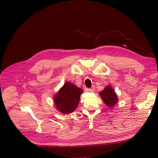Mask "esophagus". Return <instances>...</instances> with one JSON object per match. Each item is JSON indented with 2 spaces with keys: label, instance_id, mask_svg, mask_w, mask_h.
I'll use <instances>...</instances> for the list:
<instances>
[{
  "label": "esophagus",
  "instance_id": "34e87169",
  "mask_svg": "<svg viewBox=\"0 0 158 158\" xmlns=\"http://www.w3.org/2000/svg\"><path fill=\"white\" fill-rule=\"evenodd\" d=\"M94 90H95V88H94V87H92V88L88 89V91H89V92H94Z\"/></svg>",
  "mask_w": 158,
  "mask_h": 158
}]
</instances>
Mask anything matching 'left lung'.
<instances>
[{"label":"left lung","mask_w":158,"mask_h":158,"mask_svg":"<svg viewBox=\"0 0 158 158\" xmlns=\"http://www.w3.org/2000/svg\"><path fill=\"white\" fill-rule=\"evenodd\" d=\"M100 95L105 105L111 108L114 105H115L118 101V98L115 92V90L110 85L106 86L102 92H100Z\"/></svg>","instance_id":"obj_1"}]
</instances>
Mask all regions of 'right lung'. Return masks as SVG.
<instances>
[{
	"mask_svg": "<svg viewBox=\"0 0 158 158\" xmlns=\"http://www.w3.org/2000/svg\"><path fill=\"white\" fill-rule=\"evenodd\" d=\"M83 89L70 82H66L54 96V103L60 112L69 114L73 112L79 105Z\"/></svg>",
	"mask_w": 158,
	"mask_h": 158,
	"instance_id": "obj_1",
	"label": "right lung"
}]
</instances>
